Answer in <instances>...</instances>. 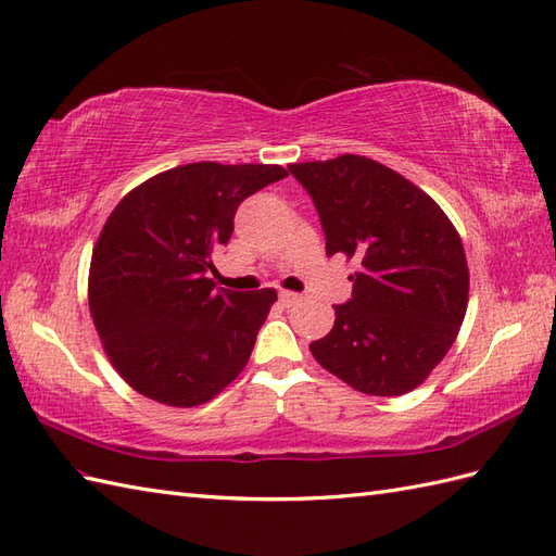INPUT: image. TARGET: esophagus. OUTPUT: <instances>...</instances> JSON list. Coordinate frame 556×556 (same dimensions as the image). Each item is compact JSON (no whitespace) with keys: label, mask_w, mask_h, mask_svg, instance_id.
Wrapping results in <instances>:
<instances>
[{"label":"esophagus","mask_w":556,"mask_h":556,"mask_svg":"<svg viewBox=\"0 0 556 556\" xmlns=\"http://www.w3.org/2000/svg\"><path fill=\"white\" fill-rule=\"evenodd\" d=\"M278 296H280V302H282V304H286V306H292V304H296V302H300V294H296V292H288V290H280V292H278Z\"/></svg>","instance_id":"1"}]
</instances>
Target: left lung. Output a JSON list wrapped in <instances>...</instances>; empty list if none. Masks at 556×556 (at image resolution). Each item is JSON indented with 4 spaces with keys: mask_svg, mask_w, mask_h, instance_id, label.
I'll use <instances>...</instances> for the list:
<instances>
[{
    "mask_svg": "<svg viewBox=\"0 0 556 556\" xmlns=\"http://www.w3.org/2000/svg\"><path fill=\"white\" fill-rule=\"evenodd\" d=\"M318 210L325 252L358 270L332 330L308 349L361 394L401 396L448 354L469 302L463 240L422 188L363 155L288 167Z\"/></svg>",
    "mask_w": 556,
    "mask_h": 556,
    "instance_id": "obj_1",
    "label": "left lung"
}]
</instances>
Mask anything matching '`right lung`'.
Listing matches in <instances>:
<instances>
[{
    "instance_id": "obj_1",
    "label": "right lung",
    "mask_w": 556,
    "mask_h": 556,
    "mask_svg": "<svg viewBox=\"0 0 556 556\" xmlns=\"http://www.w3.org/2000/svg\"><path fill=\"white\" fill-rule=\"evenodd\" d=\"M280 165L191 162L117 202L93 245L89 311L134 391L174 408L212 401L245 368L276 290H214L212 256L238 205L286 179Z\"/></svg>"
}]
</instances>
